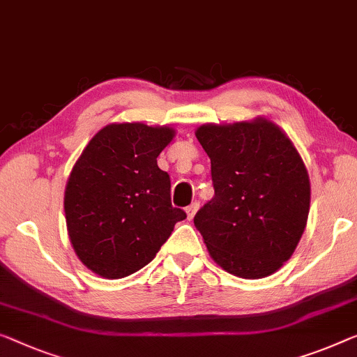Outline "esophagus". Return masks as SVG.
<instances>
[{
  "label": "esophagus",
  "instance_id": "obj_1",
  "mask_svg": "<svg viewBox=\"0 0 357 357\" xmlns=\"http://www.w3.org/2000/svg\"><path fill=\"white\" fill-rule=\"evenodd\" d=\"M197 210H199V204H197V202H194V204H190V205L188 206V208H185V213H188V220H189V221L192 220V218L195 216Z\"/></svg>",
  "mask_w": 357,
  "mask_h": 357
}]
</instances>
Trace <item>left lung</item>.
<instances>
[{
	"mask_svg": "<svg viewBox=\"0 0 357 357\" xmlns=\"http://www.w3.org/2000/svg\"><path fill=\"white\" fill-rule=\"evenodd\" d=\"M195 136L211 162L215 197L194 225L210 257L229 274L263 279L289 261L305 232L311 185L294 142L258 116L206 123Z\"/></svg>",
	"mask_w": 357,
	"mask_h": 357,
	"instance_id": "8db88e82",
	"label": "left lung"
}]
</instances>
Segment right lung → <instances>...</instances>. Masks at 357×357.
Listing matches in <instances>:
<instances>
[{"label":"right lung","mask_w":357,"mask_h":357,"mask_svg":"<svg viewBox=\"0 0 357 357\" xmlns=\"http://www.w3.org/2000/svg\"><path fill=\"white\" fill-rule=\"evenodd\" d=\"M174 135L169 126L112 123L73 165L63 194L68 238L79 261L100 278L144 268L185 218L172 206L169 176L157 165Z\"/></svg>","instance_id":"obj_1"}]
</instances>
